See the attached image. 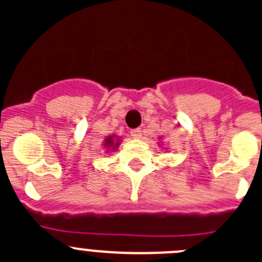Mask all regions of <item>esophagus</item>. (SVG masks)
Instances as JSON below:
<instances>
[{
  "instance_id": "esophagus-1",
  "label": "esophagus",
  "mask_w": 262,
  "mask_h": 262,
  "mask_svg": "<svg viewBox=\"0 0 262 262\" xmlns=\"http://www.w3.org/2000/svg\"><path fill=\"white\" fill-rule=\"evenodd\" d=\"M130 136L133 137V138H141V137H142V130L139 128L132 129V130H130Z\"/></svg>"
}]
</instances>
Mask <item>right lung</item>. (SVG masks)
<instances>
[{
    "mask_svg": "<svg viewBox=\"0 0 262 262\" xmlns=\"http://www.w3.org/2000/svg\"><path fill=\"white\" fill-rule=\"evenodd\" d=\"M105 141H106V143H105V147H118V143H115L114 141H113V138L112 137H109V138L107 139H105Z\"/></svg>",
    "mask_w": 262,
    "mask_h": 262,
    "instance_id": "obj_1",
    "label": "right lung"
}]
</instances>
